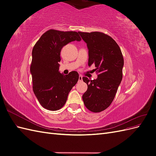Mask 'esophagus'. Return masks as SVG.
Here are the masks:
<instances>
[{
	"label": "esophagus",
	"instance_id": "1",
	"mask_svg": "<svg viewBox=\"0 0 156 156\" xmlns=\"http://www.w3.org/2000/svg\"><path fill=\"white\" fill-rule=\"evenodd\" d=\"M82 80H83V77L80 75L79 76V81H82Z\"/></svg>",
	"mask_w": 156,
	"mask_h": 156
}]
</instances>
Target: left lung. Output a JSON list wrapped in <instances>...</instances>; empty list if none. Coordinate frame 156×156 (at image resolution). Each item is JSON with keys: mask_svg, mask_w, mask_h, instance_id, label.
Returning <instances> with one entry per match:
<instances>
[{"mask_svg": "<svg viewBox=\"0 0 156 156\" xmlns=\"http://www.w3.org/2000/svg\"><path fill=\"white\" fill-rule=\"evenodd\" d=\"M88 49V66L95 64L97 79L83 77L88 88L83 95L89 111L100 112L110 106L122 79L124 58L120 47L111 36L101 32H78Z\"/></svg>", "mask_w": 156, "mask_h": 156, "instance_id": "8db88e82", "label": "left lung"}]
</instances>
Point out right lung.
Here are the masks:
<instances>
[{
    "mask_svg": "<svg viewBox=\"0 0 156 156\" xmlns=\"http://www.w3.org/2000/svg\"><path fill=\"white\" fill-rule=\"evenodd\" d=\"M81 40L78 32L51 29L42 35L33 48L30 72L32 89L44 108L57 111L67 101L68 94L79 80L72 71L64 75L58 72L60 51L73 41Z\"/></svg>",
    "mask_w": 156,
    "mask_h": 156,
    "instance_id": "1",
    "label": "right lung"
}]
</instances>
